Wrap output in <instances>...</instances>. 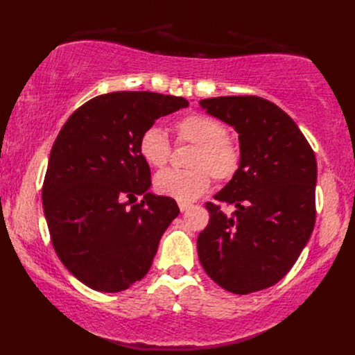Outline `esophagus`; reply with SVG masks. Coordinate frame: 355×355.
Instances as JSON below:
<instances>
[{"label":"esophagus","instance_id":"34e87169","mask_svg":"<svg viewBox=\"0 0 355 355\" xmlns=\"http://www.w3.org/2000/svg\"><path fill=\"white\" fill-rule=\"evenodd\" d=\"M178 207H180V210H182V212H186V210L191 207V205H189V202H178Z\"/></svg>","mask_w":355,"mask_h":355}]
</instances>
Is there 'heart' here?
I'll return each mask as SVG.
<instances>
[{
	"label": "heart",
	"instance_id": "1",
	"mask_svg": "<svg viewBox=\"0 0 355 355\" xmlns=\"http://www.w3.org/2000/svg\"><path fill=\"white\" fill-rule=\"evenodd\" d=\"M178 143H191L195 149L189 155L191 169H168L157 173L155 191L177 200L191 202L198 200L210 186V173L218 182H229L241 166V149L227 135V128L220 120L206 114L186 116L175 123ZM139 150L143 160L160 169L169 162L171 143L162 128L149 126L141 134Z\"/></svg>",
	"mask_w": 355,
	"mask_h": 355
}]
</instances>
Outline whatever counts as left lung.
I'll use <instances>...</instances> for the list:
<instances>
[{
	"instance_id": "left-lung-1",
	"label": "left lung",
	"mask_w": 355,
	"mask_h": 355,
	"mask_svg": "<svg viewBox=\"0 0 355 355\" xmlns=\"http://www.w3.org/2000/svg\"><path fill=\"white\" fill-rule=\"evenodd\" d=\"M207 114L238 132L239 171L215 200L235 207L232 215L207 202V227L198 235V258L224 290L254 293L288 273L315 223L318 163L294 120L258 96L200 101Z\"/></svg>"
}]
</instances>
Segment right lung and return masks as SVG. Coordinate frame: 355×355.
Listing matches in <instances>:
<instances>
[{"instance_id": "obj_1", "label": "right lung", "mask_w": 355, "mask_h": 355, "mask_svg": "<svg viewBox=\"0 0 355 355\" xmlns=\"http://www.w3.org/2000/svg\"><path fill=\"white\" fill-rule=\"evenodd\" d=\"M187 105L150 92L102 94L74 111L53 143L42 187L45 220L59 259L89 288L123 291L153 266L180 209L149 192L150 169L139 141L157 119Z\"/></svg>"}]
</instances>
